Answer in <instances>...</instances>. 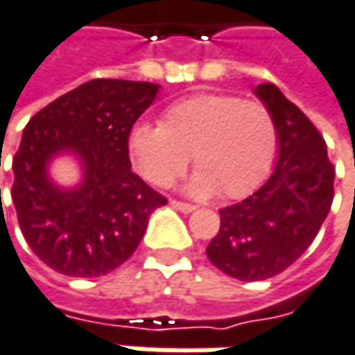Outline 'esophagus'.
I'll return each mask as SVG.
<instances>
[{
    "label": "esophagus",
    "mask_w": 355,
    "mask_h": 355,
    "mask_svg": "<svg viewBox=\"0 0 355 355\" xmlns=\"http://www.w3.org/2000/svg\"><path fill=\"white\" fill-rule=\"evenodd\" d=\"M171 206H173V208H178V210H182V212H186V214L194 210V206H192V204L182 202V200H171Z\"/></svg>",
    "instance_id": "34e87169"
}]
</instances>
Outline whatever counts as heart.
Wrapping results in <instances>:
<instances>
[{
	"mask_svg": "<svg viewBox=\"0 0 355 355\" xmlns=\"http://www.w3.org/2000/svg\"><path fill=\"white\" fill-rule=\"evenodd\" d=\"M137 171L157 188L171 186L190 163L192 194L239 200L270 175L278 153V126L266 104L231 94H198L173 102L161 126L141 124L130 132Z\"/></svg>",
	"mask_w": 355,
	"mask_h": 355,
	"instance_id": "b5f03b06",
	"label": "heart"
}]
</instances>
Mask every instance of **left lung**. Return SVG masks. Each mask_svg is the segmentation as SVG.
I'll list each match as a JSON object with an SVG mask.
<instances>
[{"instance_id":"8db88e82","label":"left lung","mask_w":355,"mask_h":355,"mask_svg":"<svg viewBox=\"0 0 355 355\" xmlns=\"http://www.w3.org/2000/svg\"><path fill=\"white\" fill-rule=\"evenodd\" d=\"M278 126L280 153L270 180L220 208V229L206 247L227 276L255 282L292 266L317 237L333 202L335 167L317 126L274 83L255 87Z\"/></svg>"}]
</instances>
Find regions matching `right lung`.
Instances as JSON below:
<instances>
[{
	"label": "right lung",
	"mask_w": 355,
	"mask_h": 355,
	"mask_svg": "<svg viewBox=\"0 0 355 355\" xmlns=\"http://www.w3.org/2000/svg\"><path fill=\"white\" fill-rule=\"evenodd\" d=\"M159 85L92 79L57 98L26 124L16 151L12 200L30 249L49 268L73 278L104 276L139 247L149 214L167 198L132 169L128 137ZM73 150L84 184L57 189L46 175L50 157Z\"/></svg>",
	"instance_id": "right-lung-1"
}]
</instances>
